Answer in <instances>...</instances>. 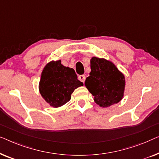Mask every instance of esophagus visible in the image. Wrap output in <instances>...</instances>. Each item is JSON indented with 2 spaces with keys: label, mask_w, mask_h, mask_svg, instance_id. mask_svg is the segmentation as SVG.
<instances>
[{
  "label": "esophagus",
  "mask_w": 159,
  "mask_h": 159,
  "mask_svg": "<svg viewBox=\"0 0 159 159\" xmlns=\"http://www.w3.org/2000/svg\"><path fill=\"white\" fill-rule=\"evenodd\" d=\"M79 79L80 80V81L84 83L85 81V80H86V76H85L84 75H80L79 76Z\"/></svg>",
  "instance_id": "obj_1"
}]
</instances>
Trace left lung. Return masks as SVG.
I'll return each mask as SVG.
<instances>
[{"mask_svg":"<svg viewBox=\"0 0 159 159\" xmlns=\"http://www.w3.org/2000/svg\"><path fill=\"white\" fill-rule=\"evenodd\" d=\"M91 72L85 86L100 107L107 108L119 103L124 97L125 77L110 60L92 57Z\"/></svg>","mask_w":159,"mask_h":159,"instance_id":"left-lung-1","label":"left lung"}]
</instances>
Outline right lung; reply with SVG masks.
<instances>
[{
  "instance_id": "1",
  "label": "right lung",
  "mask_w": 159,
  "mask_h": 159,
  "mask_svg": "<svg viewBox=\"0 0 159 159\" xmlns=\"http://www.w3.org/2000/svg\"><path fill=\"white\" fill-rule=\"evenodd\" d=\"M82 86L73 68L64 66L60 60H52L42 70L39 91L44 101L57 108L70 101L75 89Z\"/></svg>"
}]
</instances>
